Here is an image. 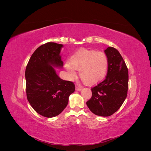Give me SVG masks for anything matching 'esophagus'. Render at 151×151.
<instances>
[{
  "instance_id": "esophagus-1",
  "label": "esophagus",
  "mask_w": 151,
  "mask_h": 151,
  "mask_svg": "<svg viewBox=\"0 0 151 151\" xmlns=\"http://www.w3.org/2000/svg\"><path fill=\"white\" fill-rule=\"evenodd\" d=\"M81 88H80V87H78V86H76V91H81Z\"/></svg>"
}]
</instances>
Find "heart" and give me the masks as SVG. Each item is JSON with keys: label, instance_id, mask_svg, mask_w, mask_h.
I'll return each instance as SVG.
<instances>
[{"label": "heart", "instance_id": "obj_1", "mask_svg": "<svg viewBox=\"0 0 151 151\" xmlns=\"http://www.w3.org/2000/svg\"><path fill=\"white\" fill-rule=\"evenodd\" d=\"M109 60L106 54L96 50L80 49L70 57L69 63L65 64L70 80L76 76V70H79V77L84 83L93 85L101 81L108 70Z\"/></svg>", "mask_w": 151, "mask_h": 151}]
</instances>
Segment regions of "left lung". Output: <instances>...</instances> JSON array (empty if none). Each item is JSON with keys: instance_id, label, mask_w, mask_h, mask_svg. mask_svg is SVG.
I'll return each instance as SVG.
<instances>
[{"instance_id": "1", "label": "left lung", "mask_w": 151, "mask_h": 151, "mask_svg": "<svg viewBox=\"0 0 151 151\" xmlns=\"http://www.w3.org/2000/svg\"><path fill=\"white\" fill-rule=\"evenodd\" d=\"M109 60L107 76L91 89L92 97L86 102L91 111L101 116H109L119 109L125 100L129 88V72L118 50L108 47L104 50Z\"/></svg>"}]
</instances>
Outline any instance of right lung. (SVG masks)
I'll use <instances>...</instances> for the list:
<instances>
[{
	"label": "right lung",
	"instance_id": "obj_1",
	"mask_svg": "<svg viewBox=\"0 0 151 151\" xmlns=\"http://www.w3.org/2000/svg\"><path fill=\"white\" fill-rule=\"evenodd\" d=\"M63 45L48 42L36 49L26 68V95L31 106L47 118L58 115L65 108L75 85L60 79L55 67L62 68Z\"/></svg>",
	"mask_w": 151,
	"mask_h": 151
}]
</instances>
